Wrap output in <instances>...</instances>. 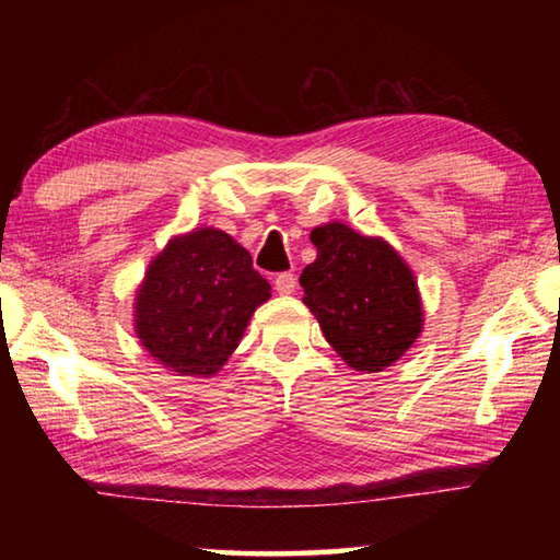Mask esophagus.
<instances>
[{"label": "esophagus", "mask_w": 560, "mask_h": 560, "mask_svg": "<svg viewBox=\"0 0 560 560\" xmlns=\"http://www.w3.org/2000/svg\"><path fill=\"white\" fill-rule=\"evenodd\" d=\"M273 289H277V293H281V296H289V293H293V289H296V277L293 273H279L277 279H273Z\"/></svg>", "instance_id": "esophagus-1"}]
</instances>
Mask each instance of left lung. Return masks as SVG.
I'll return each mask as SVG.
<instances>
[{"mask_svg": "<svg viewBox=\"0 0 560 560\" xmlns=\"http://www.w3.org/2000/svg\"><path fill=\"white\" fill-rule=\"evenodd\" d=\"M316 261L301 273L303 303L336 353L358 373H381L422 334L424 311L417 279L383 236L343 222L311 232Z\"/></svg>", "mask_w": 560, "mask_h": 560, "instance_id": "1", "label": "left lung"}]
</instances>
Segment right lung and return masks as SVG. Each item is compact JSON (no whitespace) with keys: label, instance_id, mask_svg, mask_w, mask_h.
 <instances>
[{"label":"right lung","instance_id":"obj_1","mask_svg":"<svg viewBox=\"0 0 560 560\" xmlns=\"http://www.w3.org/2000/svg\"><path fill=\"white\" fill-rule=\"evenodd\" d=\"M269 281L249 252L217 226L177 234L148 264L132 301V328L165 371L212 377L240 346Z\"/></svg>","mask_w":560,"mask_h":560}]
</instances>
